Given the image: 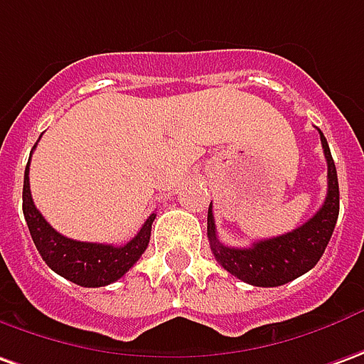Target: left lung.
Here are the masks:
<instances>
[{
    "label": "left lung",
    "mask_w": 364,
    "mask_h": 364,
    "mask_svg": "<svg viewBox=\"0 0 364 364\" xmlns=\"http://www.w3.org/2000/svg\"><path fill=\"white\" fill-rule=\"evenodd\" d=\"M319 134L327 158V196L319 212L297 230L272 240H259L252 247H228L215 235L212 204L208 208V237L212 254L225 272L237 279L255 287H277L313 269L321 259L339 218V180L327 139L321 130Z\"/></svg>",
    "instance_id": "8db88e82"
}]
</instances>
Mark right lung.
Returning <instances> with one entry per match:
<instances>
[{
	"mask_svg": "<svg viewBox=\"0 0 364 364\" xmlns=\"http://www.w3.org/2000/svg\"><path fill=\"white\" fill-rule=\"evenodd\" d=\"M23 215L29 234L33 237L35 247L41 254L43 262L53 272L81 287H105L129 272L130 267L139 262L140 255L146 252L152 222L156 218V214H150L139 234L134 235L129 244L119 245V247L110 244L77 242L71 237H65L57 230H53L41 212L35 208L31 190H29V162L25 166L23 178Z\"/></svg>",
	"mask_w": 364,
	"mask_h": 364,
	"instance_id": "add662e5",
	"label": "right lung"
}]
</instances>
